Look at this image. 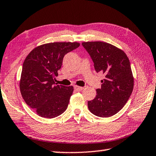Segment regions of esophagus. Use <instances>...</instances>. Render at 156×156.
Here are the masks:
<instances>
[{
  "mask_svg": "<svg viewBox=\"0 0 156 156\" xmlns=\"http://www.w3.org/2000/svg\"><path fill=\"white\" fill-rule=\"evenodd\" d=\"M74 89H75V90H76V91H80L83 90L84 88L82 87H79V86H77V85H75L74 86Z\"/></svg>",
  "mask_w": 156,
  "mask_h": 156,
  "instance_id": "esophagus-1",
  "label": "esophagus"
}]
</instances>
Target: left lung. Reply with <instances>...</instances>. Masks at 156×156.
I'll list each match as a JSON object with an SVG mask.
<instances>
[{
  "label": "left lung",
  "instance_id": "obj_1",
  "mask_svg": "<svg viewBox=\"0 0 156 156\" xmlns=\"http://www.w3.org/2000/svg\"><path fill=\"white\" fill-rule=\"evenodd\" d=\"M82 45L93 60L96 72L105 74L96 98L88 101L89 110L98 117H110L122 109L133 91L130 62L125 52L109 43L84 42Z\"/></svg>",
  "mask_w": 156,
  "mask_h": 156
}]
</instances>
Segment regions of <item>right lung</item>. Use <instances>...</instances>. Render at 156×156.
I'll list each match as a JSON object with an SVG mask.
<instances>
[{
	"label": "right lung",
	"mask_w": 156,
	"mask_h": 156,
	"mask_svg": "<svg viewBox=\"0 0 156 156\" xmlns=\"http://www.w3.org/2000/svg\"><path fill=\"white\" fill-rule=\"evenodd\" d=\"M79 46L76 42L47 43L36 47L26 57L20 93L28 106L41 117H57L67 109L73 87L55 83L56 76L65 55Z\"/></svg>",
	"instance_id": "right-lung-1"
}]
</instances>
